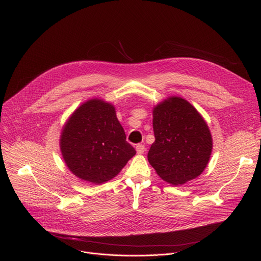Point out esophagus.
I'll return each instance as SVG.
<instances>
[{
    "label": "esophagus",
    "instance_id": "34e87169",
    "mask_svg": "<svg viewBox=\"0 0 261 261\" xmlns=\"http://www.w3.org/2000/svg\"><path fill=\"white\" fill-rule=\"evenodd\" d=\"M135 149H136V152H138L139 154H143V153L145 152V150H146L145 146H144V145H142V144H139V145H136Z\"/></svg>",
    "mask_w": 261,
    "mask_h": 261
}]
</instances>
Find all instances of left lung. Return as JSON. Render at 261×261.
I'll use <instances>...</instances> for the list:
<instances>
[{
  "instance_id": "8db88e82",
  "label": "left lung",
  "mask_w": 261,
  "mask_h": 261,
  "mask_svg": "<svg viewBox=\"0 0 261 261\" xmlns=\"http://www.w3.org/2000/svg\"><path fill=\"white\" fill-rule=\"evenodd\" d=\"M154 143L148 161L162 180L183 185L206 168L213 138L206 121L186 99L169 96L152 111Z\"/></svg>"
}]
</instances>
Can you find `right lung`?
I'll return each mask as SVG.
<instances>
[{
  "instance_id": "obj_1",
  "label": "right lung",
  "mask_w": 261,
  "mask_h": 261,
  "mask_svg": "<svg viewBox=\"0 0 261 261\" xmlns=\"http://www.w3.org/2000/svg\"><path fill=\"white\" fill-rule=\"evenodd\" d=\"M60 150L70 171L92 184L113 179L136 153L126 141L115 107L100 98L84 102L68 117Z\"/></svg>"
}]
</instances>
